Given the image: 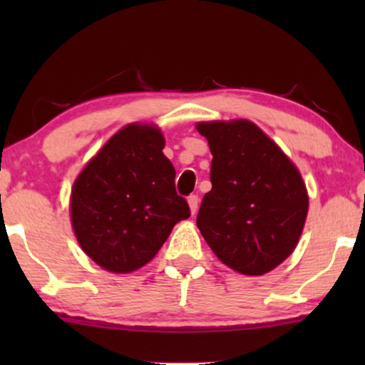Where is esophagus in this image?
<instances>
[{
  "mask_svg": "<svg viewBox=\"0 0 365 365\" xmlns=\"http://www.w3.org/2000/svg\"><path fill=\"white\" fill-rule=\"evenodd\" d=\"M188 206H190L192 215H195L197 207H199V195H195V194L188 195Z\"/></svg>",
  "mask_w": 365,
  "mask_h": 365,
  "instance_id": "obj_1",
  "label": "esophagus"
}]
</instances>
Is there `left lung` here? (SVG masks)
<instances>
[{"mask_svg": "<svg viewBox=\"0 0 365 365\" xmlns=\"http://www.w3.org/2000/svg\"><path fill=\"white\" fill-rule=\"evenodd\" d=\"M209 142L212 188L204 195L197 226L221 262L259 276L297 247L309 209L295 165L252 121L197 125Z\"/></svg>", "mask_w": 365, "mask_h": 365, "instance_id": "1", "label": "left lung"}]
</instances>
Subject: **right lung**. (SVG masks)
<instances>
[{
	"instance_id": "add662e5",
	"label": "right lung",
	"mask_w": 365,
	"mask_h": 365,
	"mask_svg": "<svg viewBox=\"0 0 365 365\" xmlns=\"http://www.w3.org/2000/svg\"><path fill=\"white\" fill-rule=\"evenodd\" d=\"M156 127L128 125L82 170L72 188V225L96 264L130 273L148 264L190 207Z\"/></svg>"
}]
</instances>
